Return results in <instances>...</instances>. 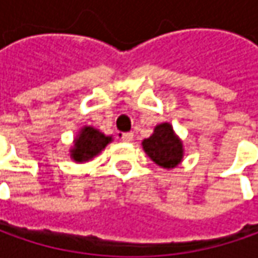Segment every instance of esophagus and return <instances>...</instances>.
<instances>
[{"instance_id":"esophagus-1","label":"esophagus","mask_w":258,"mask_h":258,"mask_svg":"<svg viewBox=\"0 0 258 258\" xmlns=\"http://www.w3.org/2000/svg\"><path fill=\"white\" fill-rule=\"evenodd\" d=\"M120 139H122L123 142H132V141H134V134H132V132H126V134H122Z\"/></svg>"}]
</instances>
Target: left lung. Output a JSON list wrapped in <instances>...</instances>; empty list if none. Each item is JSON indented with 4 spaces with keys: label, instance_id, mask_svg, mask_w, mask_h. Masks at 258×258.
<instances>
[{
    "label": "left lung",
    "instance_id": "1",
    "mask_svg": "<svg viewBox=\"0 0 258 258\" xmlns=\"http://www.w3.org/2000/svg\"><path fill=\"white\" fill-rule=\"evenodd\" d=\"M142 148L155 164L164 169H172L182 162L183 144L175 134L172 124L164 122L155 126L154 134L142 141Z\"/></svg>",
    "mask_w": 258,
    "mask_h": 258
}]
</instances>
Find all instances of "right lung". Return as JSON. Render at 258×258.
Here are the masks:
<instances>
[{
    "label": "right lung",
    "instance_id": "1",
    "mask_svg": "<svg viewBox=\"0 0 258 258\" xmlns=\"http://www.w3.org/2000/svg\"><path fill=\"white\" fill-rule=\"evenodd\" d=\"M112 141V136H106L93 126H83L79 134L76 135L73 145L70 148V158L77 164L89 162L100 154Z\"/></svg>",
    "mask_w": 258,
    "mask_h": 258
}]
</instances>
